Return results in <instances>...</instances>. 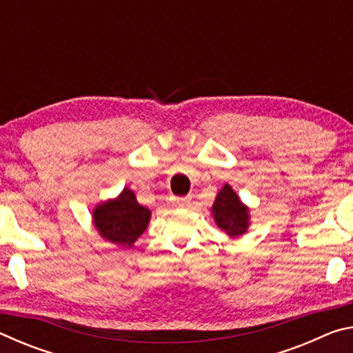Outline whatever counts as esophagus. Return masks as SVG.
Masks as SVG:
<instances>
[{
    "label": "esophagus",
    "instance_id": "1",
    "mask_svg": "<svg viewBox=\"0 0 353 353\" xmlns=\"http://www.w3.org/2000/svg\"><path fill=\"white\" fill-rule=\"evenodd\" d=\"M172 202H174L177 207H185L190 204V196H185V198H174L172 199Z\"/></svg>",
    "mask_w": 353,
    "mask_h": 353
}]
</instances>
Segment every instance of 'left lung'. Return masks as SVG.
<instances>
[{"instance_id":"left-lung-1","label":"left lung","mask_w":353,"mask_h":353,"mask_svg":"<svg viewBox=\"0 0 353 353\" xmlns=\"http://www.w3.org/2000/svg\"><path fill=\"white\" fill-rule=\"evenodd\" d=\"M212 213L216 224L227 235L240 236L246 234L249 225L248 208L241 204V201L238 199L235 191L227 183L218 193L216 201H214L212 207Z\"/></svg>"}]
</instances>
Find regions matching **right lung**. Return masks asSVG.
Returning <instances> with one entry per match:
<instances>
[{
	"label": "right lung",
	"instance_id": "obj_1",
	"mask_svg": "<svg viewBox=\"0 0 353 353\" xmlns=\"http://www.w3.org/2000/svg\"><path fill=\"white\" fill-rule=\"evenodd\" d=\"M151 212L140 205L132 190L124 188L117 199L104 202L93 212L94 225L107 241L130 248L146 230Z\"/></svg>",
	"mask_w": 353,
	"mask_h": 353
}]
</instances>
